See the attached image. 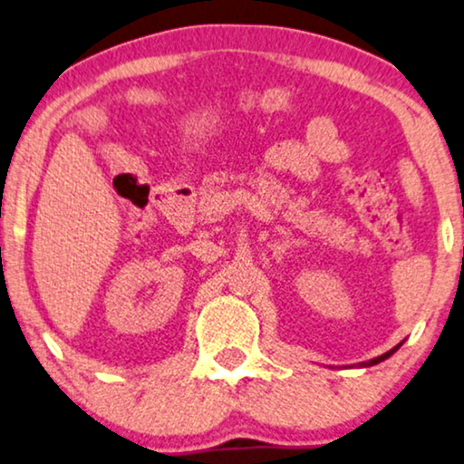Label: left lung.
<instances>
[{
  "label": "left lung",
  "instance_id": "8db88e82",
  "mask_svg": "<svg viewBox=\"0 0 464 464\" xmlns=\"http://www.w3.org/2000/svg\"><path fill=\"white\" fill-rule=\"evenodd\" d=\"M401 347H402V343H401V344H396V347H394V349H390V351H388V353H383V355L374 357V360H371V362H362V363H360V366H374V363H379V362L388 360V357H390V355H394V353H396V351H398V349H401Z\"/></svg>",
  "mask_w": 464,
  "mask_h": 464
}]
</instances>
